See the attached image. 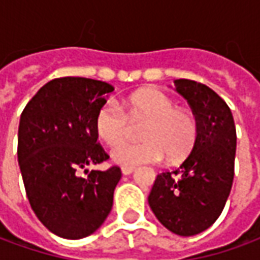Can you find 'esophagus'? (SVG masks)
<instances>
[{
    "mask_svg": "<svg viewBox=\"0 0 260 260\" xmlns=\"http://www.w3.org/2000/svg\"><path fill=\"white\" fill-rule=\"evenodd\" d=\"M135 171V168L134 167H122L121 168V172H122L123 175H131L132 172Z\"/></svg>",
    "mask_w": 260,
    "mask_h": 260,
    "instance_id": "1",
    "label": "esophagus"
}]
</instances>
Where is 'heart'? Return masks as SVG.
Returning <instances> with one entry per match:
<instances>
[{"label":"heart","mask_w":260,"mask_h":260,"mask_svg":"<svg viewBox=\"0 0 260 260\" xmlns=\"http://www.w3.org/2000/svg\"><path fill=\"white\" fill-rule=\"evenodd\" d=\"M145 120L140 135L144 139L125 143L112 151V159L123 167L145 162L183 159L192 151L198 135L197 118L159 89L145 88L131 93L119 107L108 101L96 111L95 134L108 146H116L127 135V121Z\"/></svg>","instance_id":"1"}]
</instances>
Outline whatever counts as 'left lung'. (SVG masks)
Returning a JSON list of instances; mask_svg holds the SVG:
<instances>
[{
  "instance_id": "8db88e82",
  "label": "left lung",
  "mask_w": 260,
  "mask_h": 260,
  "mask_svg": "<svg viewBox=\"0 0 260 260\" xmlns=\"http://www.w3.org/2000/svg\"><path fill=\"white\" fill-rule=\"evenodd\" d=\"M197 118L195 145L181 167L156 176L148 202L160 223L181 236L201 234L222 213L232 189L236 128L226 102L209 86L176 79Z\"/></svg>"
}]
</instances>
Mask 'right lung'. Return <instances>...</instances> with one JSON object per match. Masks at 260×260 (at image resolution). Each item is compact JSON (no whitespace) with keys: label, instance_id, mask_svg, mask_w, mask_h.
Returning a JSON list of instances; mask_svg holds the SVG:
<instances>
[{"label":"right lung","instance_id":"obj_1","mask_svg":"<svg viewBox=\"0 0 260 260\" xmlns=\"http://www.w3.org/2000/svg\"><path fill=\"white\" fill-rule=\"evenodd\" d=\"M112 91L114 86L96 79L56 78L21 114L18 164L26 198L42 225L65 239L93 234L112 209L119 167L86 169L109 159L93 119Z\"/></svg>","mask_w":260,"mask_h":260}]
</instances>
